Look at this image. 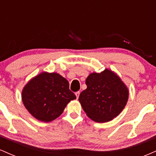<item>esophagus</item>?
I'll use <instances>...</instances> for the list:
<instances>
[{
    "mask_svg": "<svg viewBox=\"0 0 156 156\" xmlns=\"http://www.w3.org/2000/svg\"><path fill=\"white\" fill-rule=\"evenodd\" d=\"M79 94H80V92H76V98H77V99H78V98H79Z\"/></svg>",
    "mask_w": 156,
    "mask_h": 156,
    "instance_id": "1",
    "label": "esophagus"
}]
</instances>
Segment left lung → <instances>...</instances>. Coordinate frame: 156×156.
I'll list each match as a JSON object with an SVG mask.
<instances>
[{
	"label": "left lung",
	"instance_id": "obj_1",
	"mask_svg": "<svg viewBox=\"0 0 156 156\" xmlns=\"http://www.w3.org/2000/svg\"><path fill=\"white\" fill-rule=\"evenodd\" d=\"M87 88L80 94L84 112L97 122H106L119 115L128 99V90L120 78L109 69L93 73L86 80Z\"/></svg>",
	"mask_w": 156,
	"mask_h": 156
}]
</instances>
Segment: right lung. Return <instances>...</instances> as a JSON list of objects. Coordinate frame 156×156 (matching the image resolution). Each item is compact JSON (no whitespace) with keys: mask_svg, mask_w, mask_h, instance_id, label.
Here are the masks:
<instances>
[{"mask_svg":"<svg viewBox=\"0 0 156 156\" xmlns=\"http://www.w3.org/2000/svg\"><path fill=\"white\" fill-rule=\"evenodd\" d=\"M76 98L69 82L57 73H42L26 84L22 92L23 104L33 117L42 122L58 117L66 105Z\"/></svg>","mask_w":156,"mask_h":156,"instance_id":"1","label":"right lung"}]
</instances>
